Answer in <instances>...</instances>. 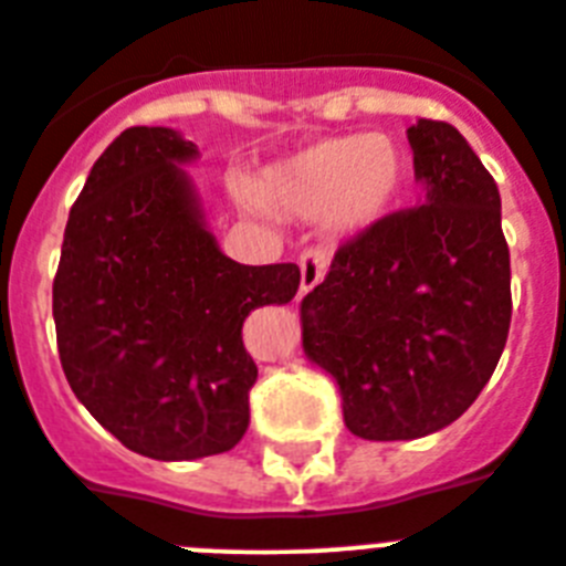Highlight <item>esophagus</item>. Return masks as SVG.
Segmentation results:
<instances>
[{
    "instance_id": "obj_1",
    "label": "esophagus",
    "mask_w": 566,
    "mask_h": 566,
    "mask_svg": "<svg viewBox=\"0 0 566 566\" xmlns=\"http://www.w3.org/2000/svg\"><path fill=\"white\" fill-rule=\"evenodd\" d=\"M329 269V251L323 245H312L301 254V292H312Z\"/></svg>"
}]
</instances>
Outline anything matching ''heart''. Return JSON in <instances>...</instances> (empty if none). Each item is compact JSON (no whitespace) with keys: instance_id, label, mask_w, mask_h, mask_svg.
I'll list each match as a JSON object with an SVG mask.
<instances>
[{"instance_id":"obj_1","label":"heart","mask_w":566,"mask_h":566,"mask_svg":"<svg viewBox=\"0 0 566 566\" xmlns=\"http://www.w3.org/2000/svg\"><path fill=\"white\" fill-rule=\"evenodd\" d=\"M409 159L386 134L326 137L303 145L260 174L263 209L289 217H326L332 234L355 237L398 206Z\"/></svg>"}]
</instances>
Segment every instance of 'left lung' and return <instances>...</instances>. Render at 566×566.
I'll list each match as a JSON object with an SVG mask.
<instances>
[{
    "instance_id": "obj_1",
    "label": "left lung",
    "mask_w": 566,
    "mask_h": 566,
    "mask_svg": "<svg viewBox=\"0 0 566 566\" xmlns=\"http://www.w3.org/2000/svg\"><path fill=\"white\" fill-rule=\"evenodd\" d=\"M427 197L337 249L303 297V349L337 380L366 441H412L458 421L510 335V249L499 186L458 128L407 132Z\"/></svg>"
}]
</instances>
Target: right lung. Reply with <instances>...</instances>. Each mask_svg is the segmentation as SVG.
<instances>
[{
  "label": "right lung",
  "mask_w": 566,
  "mask_h": 566,
  "mask_svg": "<svg viewBox=\"0 0 566 566\" xmlns=\"http://www.w3.org/2000/svg\"><path fill=\"white\" fill-rule=\"evenodd\" d=\"M171 128H125L71 206L53 277L62 371L123 447L154 461L229 452L249 429L258 366L245 317L289 303L294 263L243 265L202 223Z\"/></svg>",
  "instance_id": "obj_1"
}]
</instances>
